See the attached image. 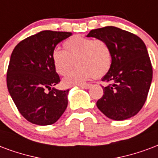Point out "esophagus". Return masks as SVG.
<instances>
[{
	"label": "esophagus",
	"instance_id": "1",
	"mask_svg": "<svg viewBox=\"0 0 158 158\" xmlns=\"http://www.w3.org/2000/svg\"><path fill=\"white\" fill-rule=\"evenodd\" d=\"M92 86L91 84H86V85H79V87L82 89H88Z\"/></svg>",
	"mask_w": 158,
	"mask_h": 158
}]
</instances>
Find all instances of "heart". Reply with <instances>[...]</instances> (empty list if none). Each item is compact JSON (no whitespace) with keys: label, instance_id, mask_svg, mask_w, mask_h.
<instances>
[{"label":"heart","instance_id":"1","mask_svg":"<svg viewBox=\"0 0 158 158\" xmlns=\"http://www.w3.org/2000/svg\"><path fill=\"white\" fill-rule=\"evenodd\" d=\"M64 50L52 51V60L58 74L65 75L77 68L62 81L65 87L85 84L93 77L100 78L108 73L112 64V52L109 44L102 39L74 36L64 43Z\"/></svg>","mask_w":158,"mask_h":158}]
</instances>
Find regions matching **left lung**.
<instances>
[{
    "label": "left lung",
    "mask_w": 158,
    "mask_h": 158,
    "mask_svg": "<svg viewBox=\"0 0 158 158\" xmlns=\"http://www.w3.org/2000/svg\"><path fill=\"white\" fill-rule=\"evenodd\" d=\"M88 37L102 39L112 52V64L102 81L103 96L98 109L107 117L123 121L136 115L147 100L152 80V67L147 47L141 38L115 27L91 30Z\"/></svg>",
    "instance_id": "obj_1"
}]
</instances>
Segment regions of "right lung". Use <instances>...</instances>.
Masks as SVG:
<instances>
[{
  "label": "right lung",
  "mask_w": 158,
  "mask_h": 158,
  "mask_svg": "<svg viewBox=\"0 0 158 158\" xmlns=\"http://www.w3.org/2000/svg\"><path fill=\"white\" fill-rule=\"evenodd\" d=\"M71 35L68 31H42L20 42L12 51L6 73L8 91L21 115L31 123L52 125L67 108L69 89L53 87L60 79L52 53L58 43Z\"/></svg>",
  "instance_id": "obj_1"
}]
</instances>
